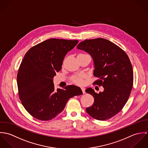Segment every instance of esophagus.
I'll return each instance as SVG.
<instances>
[{"label": "esophagus", "mask_w": 148, "mask_h": 148, "mask_svg": "<svg viewBox=\"0 0 148 148\" xmlns=\"http://www.w3.org/2000/svg\"><path fill=\"white\" fill-rule=\"evenodd\" d=\"M81 89H82V91H83V93H85V88H84V87H82V88H81Z\"/></svg>", "instance_id": "34e87169"}]
</instances>
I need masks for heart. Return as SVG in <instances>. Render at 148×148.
I'll return each mask as SVG.
<instances>
[{
    "mask_svg": "<svg viewBox=\"0 0 148 148\" xmlns=\"http://www.w3.org/2000/svg\"><path fill=\"white\" fill-rule=\"evenodd\" d=\"M80 55H83V54H80ZM85 78V75L84 74L75 76L72 77V81L76 84L83 85L84 84V79Z\"/></svg>",
    "mask_w": 148,
    "mask_h": 148,
    "instance_id": "heart-1",
    "label": "heart"
}]
</instances>
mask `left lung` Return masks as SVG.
Returning <instances> with one entry per match:
<instances>
[{
	"label": "left lung",
	"instance_id": "1",
	"mask_svg": "<svg viewBox=\"0 0 148 148\" xmlns=\"http://www.w3.org/2000/svg\"><path fill=\"white\" fill-rule=\"evenodd\" d=\"M77 48L90 55L93 75L99 78L94 84L104 88L99 93L92 88L85 90L95 98L93 106L86 108V111L95 119H109L121 110L130 94L133 71L129 58L121 48L103 38L85 40Z\"/></svg>",
	"mask_w": 148,
	"mask_h": 148
}]
</instances>
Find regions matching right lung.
<instances>
[{
  "mask_svg": "<svg viewBox=\"0 0 148 148\" xmlns=\"http://www.w3.org/2000/svg\"><path fill=\"white\" fill-rule=\"evenodd\" d=\"M79 41L49 39L30 48L24 56L17 75L19 99L26 110L42 121L55 118L68 100L83 92L71 85L55 90L53 78L62 69L66 54Z\"/></svg>",
  "mask_w": 148,
  "mask_h": 148,
  "instance_id": "1",
  "label": "right lung"
}]
</instances>
